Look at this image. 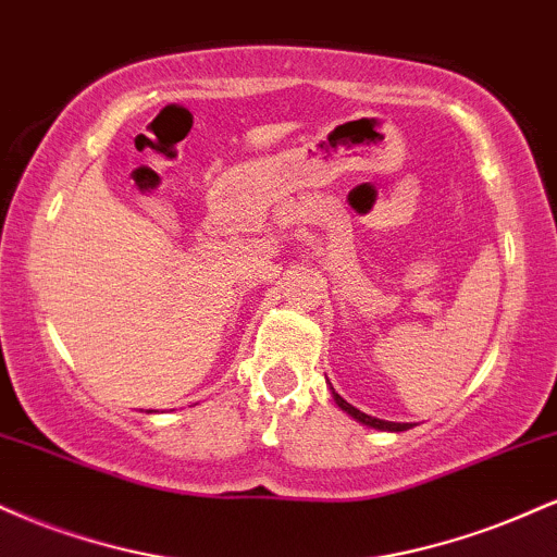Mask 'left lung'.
<instances>
[{"mask_svg": "<svg viewBox=\"0 0 557 557\" xmlns=\"http://www.w3.org/2000/svg\"><path fill=\"white\" fill-rule=\"evenodd\" d=\"M327 385H330V380H327ZM330 393H332V400L337 403V408L348 413L350 419L359 421V424H363V426H372V430H380V432H406V430H411V426H413V424H406V421H385V419L369 417V413L359 411V408L350 406L348 400L341 398V395L335 393V387H332V385H330Z\"/></svg>", "mask_w": 557, "mask_h": 557, "instance_id": "8db88e82", "label": "left lung"}]
</instances>
